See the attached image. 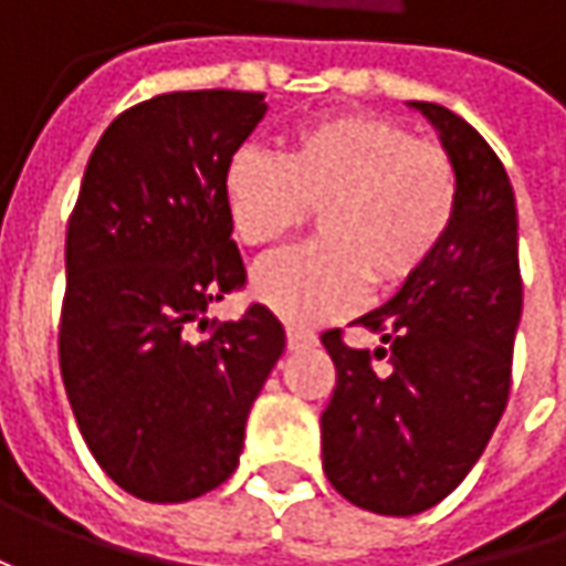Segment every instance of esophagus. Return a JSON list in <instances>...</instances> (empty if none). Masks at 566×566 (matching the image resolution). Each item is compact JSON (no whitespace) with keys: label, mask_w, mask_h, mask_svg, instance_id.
Returning <instances> with one entry per match:
<instances>
[{"label":"esophagus","mask_w":566,"mask_h":566,"mask_svg":"<svg viewBox=\"0 0 566 566\" xmlns=\"http://www.w3.org/2000/svg\"><path fill=\"white\" fill-rule=\"evenodd\" d=\"M317 337L312 331H298V327H286V346L290 349H308V346H315Z\"/></svg>","instance_id":"obj_1"}]
</instances>
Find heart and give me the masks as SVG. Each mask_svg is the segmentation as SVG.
I'll return each mask as SVG.
<instances>
[{"instance_id":"heart-1","label":"heart","mask_w":566,"mask_h":566,"mask_svg":"<svg viewBox=\"0 0 566 566\" xmlns=\"http://www.w3.org/2000/svg\"><path fill=\"white\" fill-rule=\"evenodd\" d=\"M232 232L271 249L317 210V242L251 273V295L290 324L346 315L365 283L397 290L441 249L460 207L444 147L406 125L343 113L298 128L283 157L239 147L223 172Z\"/></svg>"}]
</instances>
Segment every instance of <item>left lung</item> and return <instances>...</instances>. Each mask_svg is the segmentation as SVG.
Segmentation results:
<instances>
[{
  "label": "left lung",
  "mask_w": 566,
  "mask_h": 566,
  "mask_svg": "<svg viewBox=\"0 0 566 566\" xmlns=\"http://www.w3.org/2000/svg\"><path fill=\"white\" fill-rule=\"evenodd\" d=\"M412 106L457 166V220L422 271L356 321L384 343L375 359L387 356V375L339 331L321 337L337 368L321 412L324 472L346 501L384 516L434 507L475 467L507 406L523 312L516 201L504 164L447 106Z\"/></svg>",
  "instance_id": "8db88e82"
}]
</instances>
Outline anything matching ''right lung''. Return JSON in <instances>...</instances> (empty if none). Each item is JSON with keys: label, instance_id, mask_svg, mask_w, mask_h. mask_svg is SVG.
<instances>
[{"label": "right lung", "instance_id": "add662e5", "mask_svg": "<svg viewBox=\"0 0 566 566\" xmlns=\"http://www.w3.org/2000/svg\"><path fill=\"white\" fill-rule=\"evenodd\" d=\"M264 94L176 91L125 109L94 147L65 235L59 368L99 469L128 494L176 504L239 467L251 402L283 356V324L251 305L223 198L229 157Z\"/></svg>", "mask_w": 566, "mask_h": 566}]
</instances>
